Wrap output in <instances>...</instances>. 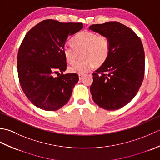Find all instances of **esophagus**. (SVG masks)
Wrapping results in <instances>:
<instances>
[{"label": "esophagus", "mask_w": 160, "mask_h": 160, "mask_svg": "<svg viewBox=\"0 0 160 160\" xmlns=\"http://www.w3.org/2000/svg\"><path fill=\"white\" fill-rule=\"evenodd\" d=\"M78 77H79V80H82V78H83V77H84V75L79 74V75H78Z\"/></svg>", "instance_id": "1"}]
</instances>
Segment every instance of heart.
I'll list each match as a JSON object with an SVG mask.
<instances>
[{
	"instance_id": "1",
	"label": "heart",
	"mask_w": 160,
	"mask_h": 160,
	"mask_svg": "<svg viewBox=\"0 0 160 160\" xmlns=\"http://www.w3.org/2000/svg\"><path fill=\"white\" fill-rule=\"evenodd\" d=\"M73 47L65 46L63 54L66 61L73 64L81 54L82 60L69 67V72L84 74L96 67H100L106 62L110 53V42L106 36L98 35L91 32H83L71 40Z\"/></svg>"
}]
</instances>
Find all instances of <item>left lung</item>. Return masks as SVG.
Segmentation results:
<instances>
[{
    "label": "left lung",
    "mask_w": 160,
    "mask_h": 160,
    "mask_svg": "<svg viewBox=\"0 0 160 160\" xmlns=\"http://www.w3.org/2000/svg\"><path fill=\"white\" fill-rule=\"evenodd\" d=\"M89 29L106 36L110 42L107 60L93 73L92 98L105 110L119 109L133 99L142 85L145 66L143 45L132 29L118 22L92 25Z\"/></svg>",
    "instance_id": "left-lung-1"
}]
</instances>
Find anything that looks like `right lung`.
Listing matches in <instances>:
<instances>
[{"mask_svg": "<svg viewBox=\"0 0 160 160\" xmlns=\"http://www.w3.org/2000/svg\"><path fill=\"white\" fill-rule=\"evenodd\" d=\"M83 28L82 23L42 20L27 33L18 53V78L24 93L41 109L58 110L69 100L79 78L63 73L67 62L63 49L68 37Z\"/></svg>", "mask_w": 160, "mask_h": 160, "instance_id": "right-lung-1", "label": "right lung"}]
</instances>
